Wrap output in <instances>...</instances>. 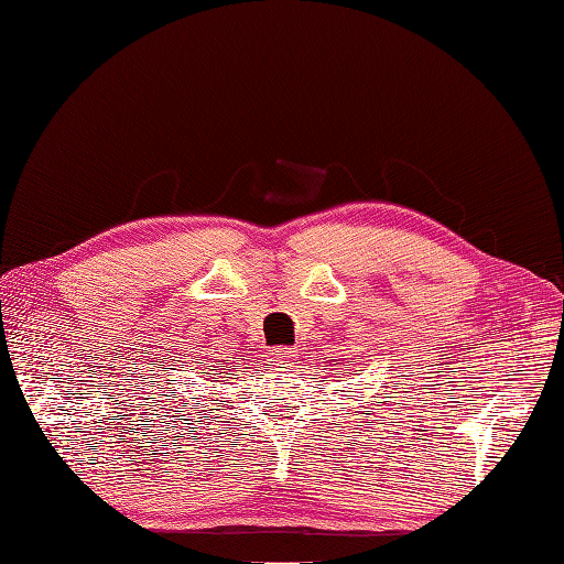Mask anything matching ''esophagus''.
Returning a JSON list of instances; mask_svg holds the SVG:
<instances>
[{
  "label": "esophagus",
  "instance_id": "1",
  "mask_svg": "<svg viewBox=\"0 0 564 564\" xmlns=\"http://www.w3.org/2000/svg\"><path fill=\"white\" fill-rule=\"evenodd\" d=\"M296 360V350L294 348H272L270 354V364L278 368H290Z\"/></svg>",
  "mask_w": 564,
  "mask_h": 564
}]
</instances>
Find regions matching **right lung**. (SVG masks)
<instances>
[{
    "label": "right lung",
    "mask_w": 564,
    "mask_h": 564,
    "mask_svg": "<svg viewBox=\"0 0 564 564\" xmlns=\"http://www.w3.org/2000/svg\"><path fill=\"white\" fill-rule=\"evenodd\" d=\"M210 370H214V373H208V376H206V380H214V378H220V373H226V376H230V370H228V366H226V368H220V366H210ZM214 382H220V380H214ZM214 395H216V392H214ZM186 405H188V402H186Z\"/></svg>",
    "instance_id": "right-lung-1"
}]
</instances>
